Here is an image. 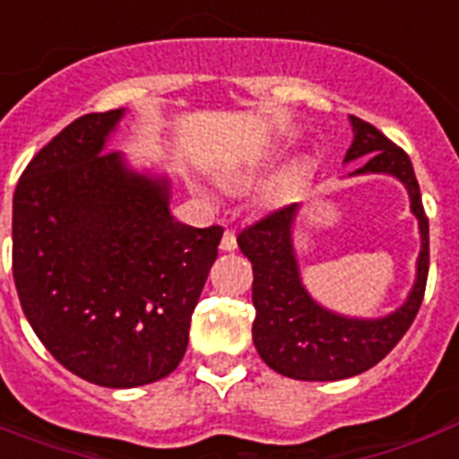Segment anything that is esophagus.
Segmentation results:
<instances>
[{"mask_svg":"<svg viewBox=\"0 0 459 459\" xmlns=\"http://www.w3.org/2000/svg\"><path fill=\"white\" fill-rule=\"evenodd\" d=\"M238 247V240H236V233L233 230H226L221 238V250L223 252H233Z\"/></svg>","mask_w":459,"mask_h":459,"instance_id":"34e87169","label":"esophagus"}]
</instances>
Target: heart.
Masks as SVG:
<instances>
[{"label":"heart","mask_w":459,"mask_h":459,"mask_svg":"<svg viewBox=\"0 0 459 459\" xmlns=\"http://www.w3.org/2000/svg\"><path fill=\"white\" fill-rule=\"evenodd\" d=\"M259 169H262V164L223 169V171L216 173V180H219L226 190H230V193H238V190H245L252 180L257 178ZM307 171H309V161H307L305 157H295L293 161H288V164L283 166L262 190H259V204L266 209H276L288 204L290 200H295L298 193L302 190V186H305Z\"/></svg>","instance_id":"b5f03b06"}]
</instances>
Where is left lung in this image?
<instances>
[{
	"label": "left lung",
	"mask_w": 459,
	"mask_h": 459,
	"mask_svg": "<svg viewBox=\"0 0 459 459\" xmlns=\"http://www.w3.org/2000/svg\"><path fill=\"white\" fill-rule=\"evenodd\" d=\"M352 145L342 164L362 159L352 176L384 173L405 186L410 212L420 223V257L405 302L384 316H348L312 298L300 276L293 230L300 204L273 212L238 236V247L252 262V305L257 309L252 341L273 371L298 381H338L371 369L391 352L424 300L429 276V219L421 207L412 161L384 133L350 117Z\"/></svg>",
	"instance_id": "obj_1"
}]
</instances>
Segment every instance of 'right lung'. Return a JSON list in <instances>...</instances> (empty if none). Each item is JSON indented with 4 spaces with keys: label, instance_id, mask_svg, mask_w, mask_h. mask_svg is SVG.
Wrapping results in <instances>:
<instances>
[{
    "label": "right lung",
    "instance_id": "add662e5",
    "mask_svg": "<svg viewBox=\"0 0 459 459\" xmlns=\"http://www.w3.org/2000/svg\"><path fill=\"white\" fill-rule=\"evenodd\" d=\"M126 109L85 114L25 166L13 193V281L49 352L75 377L135 388L186 355L221 226L173 219L171 180L109 152Z\"/></svg>",
    "mask_w": 459,
    "mask_h": 459
}]
</instances>
